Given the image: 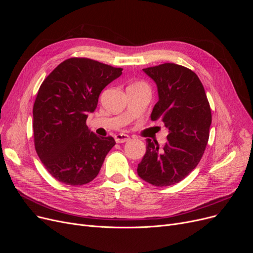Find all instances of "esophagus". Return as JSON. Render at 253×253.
<instances>
[{
    "label": "esophagus",
    "instance_id": "1",
    "mask_svg": "<svg viewBox=\"0 0 253 253\" xmlns=\"http://www.w3.org/2000/svg\"><path fill=\"white\" fill-rule=\"evenodd\" d=\"M115 139H116L117 143H123V142L128 141L130 139V136L127 134H124V133H120L115 136Z\"/></svg>",
    "mask_w": 253,
    "mask_h": 253
}]
</instances>
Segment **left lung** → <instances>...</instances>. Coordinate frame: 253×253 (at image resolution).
Wrapping results in <instances>:
<instances>
[{"instance_id": "8db88e82", "label": "left lung", "mask_w": 253, "mask_h": 253, "mask_svg": "<svg viewBox=\"0 0 253 253\" xmlns=\"http://www.w3.org/2000/svg\"><path fill=\"white\" fill-rule=\"evenodd\" d=\"M142 71L158 90L151 119L162 120L168 135L162 148L147 138L137 174L156 187H168L187 177L200 162L209 138L211 111L204 87L193 71L174 63Z\"/></svg>"}]
</instances>
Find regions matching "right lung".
Masks as SVG:
<instances>
[{"mask_svg":"<svg viewBox=\"0 0 253 253\" xmlns=\"http://www.w3.org/2000/svg\"><path fill=\"white\" fill-rule=\"evenodd\" d=\"M121 75L122 69L88 58H70L40 87L33 110L35 148L58 181L81 185L99 173L116 141L93 133L86 120L95 111L103 88Z\"/></svg>","mask_w":253,"mask_h":253,"instance_id":"add662e5","label":"right lung"}]
</instances>
